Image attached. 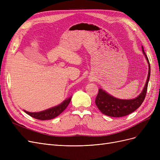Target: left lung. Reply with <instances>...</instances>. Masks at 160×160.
<instances>
[{
  "label": "left lung",
  "instance_id": "8db88e82",
  "mask_svg": "<svg viewBox=\"0 0 160 160\" xmlns=\"http://www.w3.org/2000/svg\"><path fill=\"white\" fill-rule=\"evenodd\" d=\"M142 49L149 64L148 78L142 93L135 99H120L114 98L113 96L108 93L105 91L99 89V93L95 99V104L102 113L113 118L123 117L133 112L142 104L147 93L148 82L150 77V65L143 46Z\"/></svg>",
  "mask_w": 160,
  "mask_h": 160
}]
</instances>
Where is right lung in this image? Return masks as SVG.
Returning a JSON list of instances; mask_svg holds the SVG:
<instances>
[{
  "label": "right lung",
  "instance_id": "right-lung-1",
  "mask_svg": "<svg viewBox=\"0 0 160 160\" xmlns=\"http://www.w3.org/2000/svg\"><path fill=\"white\" fill-rule=\"evenodd\" d=\"M71 99V97L68 99H65L63 102L61 103L59 105L51 108L50 109H46L45 111H40V112L31 113L25 110H24V111H25V112L28 115L31 116L32 118H35L37 119H39V120L52 119L57 117L58 115H59L62 111L67 108V107L68 106V105L70 103Z\"/></svg>",
  "mask_w": 160,
  "mask_h": 160
}]
</instances>
